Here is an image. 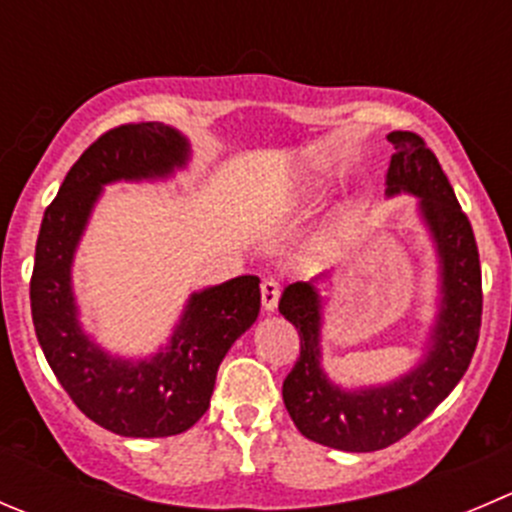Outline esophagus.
<instances>
[{"mask_svg": "<svg viewBox=\"0 0 512 512\" xmlns=\"http://www.w3.org/2000/svg\"><path fill=\"white\" fill-rule=\"evenodd\" d=\"M260 295H262V307H265L267 312H272L277 307V300H280V282L272 280V277L262 280Z\"/></svg>", "mask_w": 512, "mask_h": 512, "instance_id": "esophagus-1", "label": "esophagus"}]
</instances>
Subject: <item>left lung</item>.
I'll return each instance as SVG.
<instances>
[{
    "mask_svg": "<svg viewBox=\"0 0 512 512\" xmlns=\"http://www.w3.org/2000/svg\"><path fill=\"white\" fill-rule=\"evenodd\" d=\"M388 142L395 155L385 195L418 197L420 220L438 255V315L418 365L382 385L342 388L322 367L317 277L292 282L280 297V312L300 335V357L282 382L287 413L307 440L345 453L388 448L423 423L465 375L480 335L483 290L473 227L423 137L390 132Z\"/></svg>",
    "mask_w": 512,
    "mask_h": 512,
    "instance_id": "8db88e82",
    "label": "left lung"
}]
</instances>
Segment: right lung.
<instances>
[{"mask_svg":"<svg viewBox=\"0 0 512 512\" xmlns=\"http://www.w3.org/2000/svg\"><path fill=\"white\" fill-rule=\"evenodd\" d=\"M190 155V140L170 124L114 127L74 162L39 227L29 285L39 345L74 405L124 438L190 430L210 408L222 357L260 315V277L242 275L192 292L167 345L150 357L112 355L79 322L72 265L102 190L170 180Z\"/></svg>","mask_w":512,"mask_h":512,"instance_id":"right-lung-1","label":"right lung"}]
</instances>
